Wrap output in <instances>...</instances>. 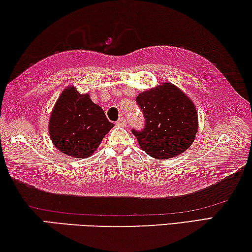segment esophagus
Listing matches in <instances>:
<instances>
[{"label": "esophagus", "instance_id": "34e87169", "mask_svg": "<svg viewBox=\"0 0 252 252\" xmlns=\"http://www.w3.org/2000/svg\"><path fill=\"white\" fill-rule=\"evenodd\" d=\"M116 124H117V125H121V126H125L127 124L125 117H119V119L116 122Z\"/></svg>", "mask_w": 252, "mask_h": 252}]
</instances>
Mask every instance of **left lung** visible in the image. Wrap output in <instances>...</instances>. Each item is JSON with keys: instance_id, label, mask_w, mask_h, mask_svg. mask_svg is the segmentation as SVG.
Returning <instances> with one entry per match:
<instances>
[{"instance_id": "8db88e82", "label": "left lung", "mask_w": 252, "mask_h": 252, "mask_svg": "<svg viewBox=\"0 0 252 252\" xmlns=\"http://www.w3.org/2000/svg\"><path fill=\"white\" fill-rule=\"evenodd\" d=\"M145 118L141 130L131 129L138 144L155 158H171L191 146L197 131L193 102L172 84L158 86L136 97Z\"/></svg>"}]
</instances>
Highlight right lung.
Here are the masks:
<instances>
[{"instance_id":"obj_1","label":"right lung","mask_w":252,"mask_h":252,"mask_svg":"<svg viewBox=\"0 0 252 252\" xmlns=\"http://www.w3.org/2000/svg\"><path fill=\"white\" fill-rule=\"evenodd\" d=\"M113 127L101 107L73 87L60 94L49 123L52 143L61 153L76 158L92 155Z\"/></svg>"}]
</instances>
